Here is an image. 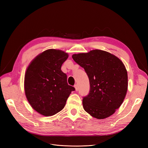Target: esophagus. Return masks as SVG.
I'll use <instances>...</instances> for the list:
<instances>
[{
  "label": "esophagus",
  "mask_w": 148,
  "mask_h": 148,
  "mask_svg": "<svg viewBox=\"0 0 148 148\" xmlns=\"http://www.w3.org/2000/svg\"><path fill=\"white\" fill-rule=\"evenodd\" d=\"M74 87H75V90L77 91L78 90V84H75V86H74Z\"/></svg>",
  "instance_id": "esophagus-1"
}]
</instances>
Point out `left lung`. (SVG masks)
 <instances>
[{"mask_svg":"<svg viewBox=\"0 0 148 148\" xmlns=\"http://www.w3.org/2000/svg\"><path fill=\"white\" fill-rule=\"evenodd\" d=\"M72 58L84 69L89 80L90 90L83 99L84 110L98 119L112 115L122 105L127 91L128 75L123 62L97 49L73 54Z\"/></svg>","mask_w":148,"mask_h":148,"instance_id":"left-lung-1","label":"left lung"}]
</instances>
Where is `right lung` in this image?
Returning <instances> with one entry per match:
<instances>
[{
    "instance_id": "1",
    "label": "right lung",
    "mask_w": 148,
    "mask_h": 148,
    "mask_svg": "<svg viewBox=\"0 0 148 148\" xmlns=\"http://www.w3.org/2000/svg\"><path fill=\"white\" fill-rule=\"evenodd\" d=\"M69 57L60 50L48 49L31 62L25 77V92L33 108L40 114L52 116L64 109L74 87L67 83L62 65Z\"/></svg>"
}]
</instances>
